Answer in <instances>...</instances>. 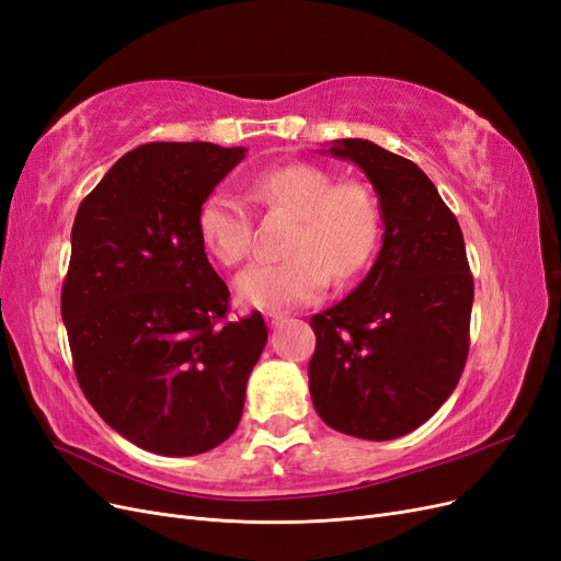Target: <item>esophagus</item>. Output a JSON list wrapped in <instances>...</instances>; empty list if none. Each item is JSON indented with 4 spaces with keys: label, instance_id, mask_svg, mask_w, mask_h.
I'll use <instances>...</instances> for the list:
<instances>
[{
    "label": "esophagus",
    "instance_id": "esophagus-1",
    "mask_svg": "<svg viewBox=\"0 0 561 561\" xmlns=\"http://www.w3.org/2000/svg\"><path fill=\"white\" fill-rule=\"evenodd\" d=\"M264 320L268 322L271 328H278L280 322L285 320V316H283V313H278V311H266V313H264Z\"/></svg>",
    "mask_w": 561,
    "mask_h": 561
}]
</instances>
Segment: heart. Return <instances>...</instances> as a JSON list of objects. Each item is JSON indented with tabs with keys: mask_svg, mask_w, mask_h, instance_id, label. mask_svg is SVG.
<instances>
[{
	"mask_svg": "<svg viewBox=\"0 0 561 561\" xmlns=\"http://www.w3.org/2000/svg\"><path fill=\"white\" fill-rule=\"evenodd\" d=\"M250 198L264 210L295 217L283 262L252 264L236 278V295L254 309H285L325 290L330 274L346 283L360 274L379 239V208L360 182H334L316 163L266 168L250 182ZM201 241L213 257L241 264L252 250V222L239 196L215 190L198 208Z\"/></svg>",
	"mask_w": 561,
	"mask_h": 561,
	"instance_id": "b5f03b06",
	"label": "heart"
}]
</instances>
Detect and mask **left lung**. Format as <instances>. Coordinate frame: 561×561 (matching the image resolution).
<instances>
[{
	"label": "left lung",
	"mask_w": 561,
	"mask_h": 561,
	"mask_svg": "<svg viewBox=\"0 0 561 561\" xmlns=\"http://www.w3.org/2000/svg\"><path fill=\"white\" fill-rule=\"evenodd\" d=\"M379 196L383 243L355 290L316 313L309 390L330 428L393 439L451 396L470 348L472 274L461 227L421 168L369 140H334Z\"/></svg>",
	"instance_id": "left-lung-1"
}]
</instances>
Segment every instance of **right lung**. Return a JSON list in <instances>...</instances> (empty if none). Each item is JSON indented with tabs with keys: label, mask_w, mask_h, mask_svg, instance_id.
<instances>
[{
	"label": "right lung",
	"mask_w": 561,
	"mask_h": 561,
	"mask_svg": "<svg viewBox=\"0 0 561 561\" xmlns=\"http://www.w3.org/2000/svg\"><path fill=\"white\" fill-rule=\"evenodd\" d=\"M245 154L149 142L81 201L60 313L83 396L107 426L161 456L203 454L236 431L266 344L260 311L229 320V287L198 208Z\"/></svg>",
	"instance_id": "right-lung-1"
}]
</instances>
